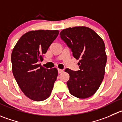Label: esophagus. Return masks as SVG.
<instances>
[{
  "instance_id": "obj_1",
  "label": "esophagus",
  "mask_w": 122,
  "mask_h": 122,
  "mask_svg": "<svg viewBox=\"0 0 122 122\" xmlns=\"http://www.w3.org/2000/svg\"><path fill=\"white\" fill-rule=\"evenodd\" d=\"M57 70H58V73H59V74H60V73H62V72H63V69H58Z\"/></svg>"
}]
</instances>
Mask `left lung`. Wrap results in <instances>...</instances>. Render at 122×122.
I'll return each instance as SVG.
<instances>
[{
	"label": "left lung",
	"mask_w": 122,
	"mask_h": 122,
	"mask_svg": "<svg viewBox=\"0 0 122 122\" xmlns=\"http://www.w3.org/2000/svg\"><path fill=\"white\" fill-rule=\"evenodd\" d=\"M60 35L73 56L80 60V70H65L69 75L67 81L69 92L81 99L89 98L98 90L104 79L107 63L105 44L95 31L84 26L65 29Z\"/></svg>",
	"instance_id": "1"
}]
</instances>
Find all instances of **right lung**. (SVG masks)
Returning a JSON list of instances; mask_svg holds the SVG:
<instances>
[{
  "label": "right lung",
  "mask_w": 122,
  "mask_h": 122,
  "mask_svg": "<svg viewBox=\"0 0 122 122\" xmlns=\"http://www.w3.org/2000/svg\"><path fill=\"white\" fill-rule=\"evenodd\" d=\"M57 30H38L23 35L15 46L11 62L15 79L24 95L35 101L47 99L58 75L56 68L38 64L59 35Z\"/></svg>",
  "instance_id": "add662e5"
}]
</instances>
